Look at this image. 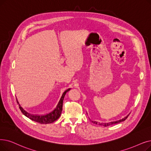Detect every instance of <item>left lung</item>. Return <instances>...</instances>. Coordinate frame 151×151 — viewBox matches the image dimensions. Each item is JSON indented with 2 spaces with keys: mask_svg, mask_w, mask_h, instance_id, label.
I'll return each mask as SVG.
<instances>
[{
  "mask_svg": "<svg viewBox=\"0 0 151 151\" xmlns=\"http://www.w3.org/2000/svg\"><path fill=\"white\" fill-rule=\"evenodd\" d=\"M128 115H127L126 117L123 118V119H122V120H118V121H116V122H109V123H99L97 122H95V121H92V122H93V123L94 124H99V125H102V126H104V127H108V126H110L111 125V124H116V123H120L122 122H123L125 120Z\"/></svg>",
  "mask_w": 151,
  "mask_h": 151,
  "instance_id": "1",
  "label": "left lung"
}]
</instances>
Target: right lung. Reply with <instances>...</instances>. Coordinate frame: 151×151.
Returning <instances> with one entry per match:
<instances>
[{"mask_svg": "<svg viewBox=\"0 0 151 151\" xmlns=\"http://www.w3.org/2000/svg\"><path fill=\"white\" fill-rule=\"evenodd\" d=\"M70 90V88L67 89L64 93H63L61 98L60 99V101H58L56 107L52 110L51 112L44 115H35V114H31L29 113H28L27 111H25L21 106L20 105L18 104V102L17 100V102L18 104H19V108L22 111L23 115H24L26 116L32 121H35L36 122L39 123L41 124H47V123H52L56 121L58 118L60 117L62 111V106H63V101L64 99V97L68 91Z\"/></svg>", "mask_w": 151, "mask_h": 151, "instance_id": "obj_1", "label": "right lung"}]
</instances>
